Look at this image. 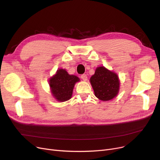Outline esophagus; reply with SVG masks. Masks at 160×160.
<instances>
[{"label": "esophagus", "mask_w": 160, "mask_h": 160, "mask_svg": "<svg viewBox=\"0 0 160 160\" xmlns=\"http://www.w3.org/2000/svg\"><path fill=\"white\" fill-rule=\"evenodd\" d=\"M81 78L83 80V81H87L88 80V77L86 74H83L81 75Z\"/></svg>", "instance_id": "1"}]
</instances>
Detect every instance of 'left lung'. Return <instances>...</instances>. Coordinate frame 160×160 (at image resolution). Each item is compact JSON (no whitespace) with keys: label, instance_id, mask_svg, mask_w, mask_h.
<instances>
[{"label":"left lung","instance_id":"1","mask_svg":"<svg viewBox=\"0 0 160 160\" xmlns=\"http://www.w3.org/2000/svg\"><path fill=\"white\" fill-rule=\"evenodd\" d=\"M89 81L95 97L102 101L112 100L119 92L120 80L118 75L104 66L97 67Z\"/></svg>","mask_w":160,"mask_h":160}]
</instances>
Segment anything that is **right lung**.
Returning <instances> with one entry per match:
<instances>
[{
	"label": "right lung",
	"mask_w": 160,
	"mask_h": 160,
	"mask_svg": "<svg viewBox=\"0 0 160 160\" xmlns=\"http://www.w3.org/2000/svg\"><path fill=\"white\" fill-rule=\"evenodd\" d=\"M80 80L77 76L69 74L65 69H59L48 80L52 97L58 102H65L71 98L75 83Z\"/></svg>",
	"instance_id": "1"
}]
</instances>
